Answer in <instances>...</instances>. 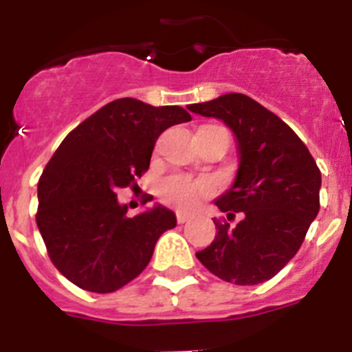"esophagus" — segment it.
Segmentation results:
<instances>
[{
    "label": "esophagus",
    "mask_w": 352,
    "mask_h": 352,
    "mask_svg": "<svg viewBox=\"0 0 352 352\" xmlns=\"http://www.w3.org/2000/svg\"><path fill=\"white\" fill-rule=\"evenodd\" d=\"M176 220H178V223H185L190 220V217L186 213H176Z\"/></svg>",
    "instance_id": "34e87169"
}]
</instances>
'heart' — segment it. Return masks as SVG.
I'll use <instances>...</instances> for the list:
<instances>
[{
	"label": "heart",
	"mask_w": 352,
	"mask_h": 352,
	"mask_svg": "<svg viewBox=\"0 0 352 352\" xmlns=\"http://www.w3.org/2000/svg\"><path fill=\"white\" fill-rule=\"evenodd\" d=\"M214 186L210 179L190 178L186 174L174 173L158 182V195L166 204L188 211L199 203V199L213 194Z\"/></svg>",
	"instance_id": "heart-1"
}]
</instances>
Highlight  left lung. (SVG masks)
<instances>
[{"mask_svg":"<svg viewBox=\"0 0 352 352\" xmlns=\"http://www.w3.org/2000/svg\"><path fill=\"white\" fill-rule=\"evenodd\" d=\"M219 118L238 139L234 185L214 204L227 220L213 219L217 236L195 256L204 268L236 285L266 282L296 256L319 211L321 170L309 148L280 118L254 98L229 93L188 105Z\"/></svg>","mask_w":352,"mask_h":352,"instance_id":"8db88e82","label":"left lung"}]
</instances>
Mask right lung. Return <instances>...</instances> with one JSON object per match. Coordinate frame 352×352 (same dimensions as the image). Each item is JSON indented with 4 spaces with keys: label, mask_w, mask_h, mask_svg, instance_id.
Returning <instances> with one entry per match:
<instances>
[{
    "label": "right lung",
    "mask_w": 352,
    "mask_h": 352,
    "mask_svg": "<svg viewBox=\"0 0 352 352\" xmlns=\"http://www.w3.org/2000/svg\"><path fill=\"white\" fill-rule=\"evenodd\" d=\"M190 120L178 105L118 98L56 149L38 179L36 226L52 264L72 284L114 292L148 266L158 238L176 227V217L155 206L130 219L116 190L138 185L164 130Z\"/></svg>",
    "instance_id": "add662e5"
}]
</instances>
